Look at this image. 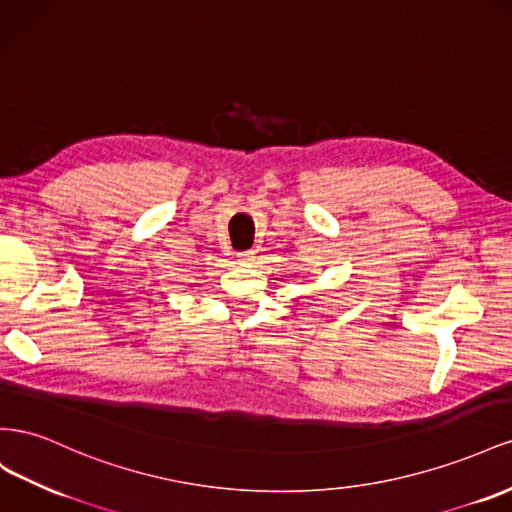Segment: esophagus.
<instances>
[{
  "label": "esophagus",
  "mask_w": 512,
  "mask_h": 512,
  "mask_svg": "<svg viewBox=\"0 0 512 512\" xmlns=\"http://www.w3.org/2000/svg\"><path fill=\"white\" fill-rule=\"evenodd\" d=\"M238 261L242 266H253L255 264V253L253 251H242V253H238Z\"/></svg>",
  "instance_id": "1"
}]
</instances>
